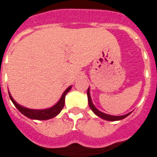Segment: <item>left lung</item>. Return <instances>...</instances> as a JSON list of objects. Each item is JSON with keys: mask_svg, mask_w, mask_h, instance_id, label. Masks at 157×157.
<instances>
[{"mask_svg": "<svg viewBox=\"0 0 157 157\" xmlns=\"http://www.w3.org/2000/svg\"><path fill=\"white\" fill-rule=\"evenodd\" d=\"M87 96H88V101H89V105H90V109L93 110V112H94V114H96L97 116H98V117L101 118L102 119H105V120H107V121L122 120V119L125 118L126 117H127L129 114H132V112H130V113H128V114H124V115H120V116H114V115H110V114H105V113H103V112L98 110V109L95 107V105L93 104V101H92V99H91V96H90V88L88 89Z\"/></svg>", "mask_w": 157, "mask_h": 157, "instance_id": "obj_1", "label": "left lung"}]
</instances>
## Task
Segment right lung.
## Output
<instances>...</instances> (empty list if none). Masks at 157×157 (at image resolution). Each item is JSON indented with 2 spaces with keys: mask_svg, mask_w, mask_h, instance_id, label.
<instances>
[{
  "mask_svg": "<svg viewBox=\"0 0 157 157\" xmlns=\"http://www.w3.org/2000/svg\"><path fill=\"white\" fill-rule=\"evenodd\" d=\"M71 89H72V85L66 89L65 91L63 92V94H62L60 99L58 101V102L56 103L52 107L43 109H34L24 107V106L19 105L18 103L15 101L14 99L13 98L12 96H11L10 92H9V96H10V100L12 101V102L16 106L17 109H18L21 114L26 116L27 118H30V119H36V120H47V119L54 118L60 113V111L64 106L66 94L70 91Z\"/></svg>",
  "mask_w": 157,
  "mask_h": 157,
  "instance_id": "add662e5",
  "label": "right lung"
}]
</instances>
